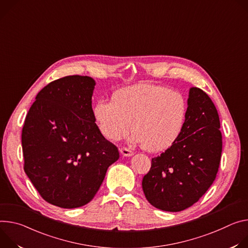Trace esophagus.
Here are the masks:
<instances>
[{
  "label": "esophagus",
  "mask_w": 248,
  "mask_h": 248,
  "mask_svg": "<svg viewBox=\"0 0 248 248\" xmlns=\"http://www.w3.org/2000/svg\"><path fill=\"white\" fill-rule=\"evenodd\" d=\"M120 153H121V155H124V156H131V155H133V152H132L131 150L125 148V147H123V148L120 149Z\"/></svg>",
  "instance_id": "esophagus-1"
}]
</instances>
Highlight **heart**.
Returning <instances> with one entry per match:
<instances>
[{"instance_id":"obj_1","label":"heart","mask_w":248,"mask_h":248,"mask_svg":"<svg viewBox=\"0 0 248 248\" xmlns=\"http://www.w3.org/2000/svg\"><path fill=\"white\" fill-rule=\"evenodd\" d=\"M188 99L179 91L141 84L121 89L111 100L99 99L93 113L101 134L116 141L131 127L133 141L148 152L170 148L181 136L188 116Z\"/></svg>"}]
</instances>
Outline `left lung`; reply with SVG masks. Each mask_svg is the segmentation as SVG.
Masks as SVG:
<instances>
[{
	"mask_svg": "<svg viewBox=\"0 0 248 248\" xmlns=\"http://www.w3.org/2000/svg\"><path fill=\"white\" fill-rule=\"evenodd\" d=\"M188 116L179 139L152 158L142 181L149 203L168 212H179L199 201L216 179L223 141L217 108L209 95L191 88Z\"/></svg>",
	"mask_w": 248,
	"mask_h": 248,
	"instance_id": "left-lung-1",
	"label": "left lung"
}]
</instances>
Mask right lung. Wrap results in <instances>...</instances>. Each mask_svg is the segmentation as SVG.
<instances>
[{
  "instance_id": "right-lung-1",
  "label": "right lung",
  "mask_w": 248,
  "mask_h": 248,
  "mask_svg": "<svg viewBox=\"0 0 248 248\" xmlns=\"http://www.w3.org/2000/svg\"><path fill=\"white\" fill-rule=\"evenodd\" d=\"M95 86L88 76H67L45 86L26 114L21 132L23 170L40 196L65 209L91 202L115 145L100 133L93 113Z\"/></svg>"
}]
</instances>
